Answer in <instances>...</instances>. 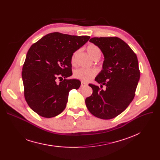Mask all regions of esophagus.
Listing matches in <instances>:
<instances>
[{
  "label": "esophagus",
  "instance_id": "obj_1",
  "mask_svg": "<svg viewBox=\"0 0 160 160\" xmlns=\"http://www.w3.org/2000/svg\"><path fill=\"white\" fill-rule=\"evenodd\" d=\"M88 86V83H85V82H81V87H82V88L86 87V86Z\"/></svg>",
  "mask_w": 160,
  "mask_h": 160
}]
</instances>
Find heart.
<instances>
[{
  "label": "heart",
  "instance_id": "obj_1",
  "mask_svg": "<svg viewBox=\"0 0 160 160\" xmlns=\"http://www.w3.org/2000/svg\"><path fill=\"white\" fill-rule=\"evenodd\" d=\"M87 51L89 55L95 60L96 58H100L101 56V50L100 48L94 45L90 44L87 47ZM78 52V50L76 51L71 58L72 64H75L76 63V57ZM97 71L94 69H86V68H80L76 69L74 72L73 76L75 78L78 79L82 82H89L91 79H93L97 74Z\"/></svg>",
  "mask_w": 160,
  "mask_h": 160
}]
</instances>
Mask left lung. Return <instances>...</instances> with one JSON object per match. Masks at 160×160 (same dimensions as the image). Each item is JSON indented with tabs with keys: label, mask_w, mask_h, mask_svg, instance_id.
I'll return each mask as SVG.
<instances>
[{
	"label": "left lung",
	"mask_w": 160,
	"mask_h": 160,
	"mask_svg": "<svg viewBox=\"0 0 160 160\" xmlns=\"http://www.w3.org/2000/svg\"><path fill=\"white\" fill-rule=\"evenodd\" d=\"M104 56L102 69L95 78L100 88L93 84V93L86 104L91 114L102 119H111L124 112L132 102L140 78L136 54L127 43L117 37L93 38Z\"/></svg>",
	"instance_id": "left-lung-1"
}]
</instances>
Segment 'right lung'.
Listing matches in <instances>:
<instances>
[{
  "instance_id": "obj_1",
  "label": "right lung",
  "mask_w": 160,
  "mask_h": 160,
  "mask_svg": "<svg viewBox=\"0 0 160 160\" xmlns=\"http://www.w3.org/2000/svg\"><path fill=\"white\" fill-rule=\"evenodd\" d=\"M89 38L53 32L30 47L22 67V78L25 100L33 112L50 118L64 110L69 91L78 89L81 83L77 79H64L58 83L56 78L72 75V56Z\"/></svg>"
}]
</instances>
